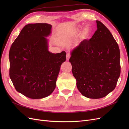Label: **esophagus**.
Listing matches in <instances>:
<instances>
[{
  "label": "esophagus",
  "instance_id": "esophagus-1",
  "mask_svg": "<svg viewBox=\"0 0 129 129\" xmlns=\"http://www.w3.org/2000/svg\"><path fill=\"white\" fill-rule=\"evenodd\" d=\"M71 57V54L70 53H67V55H66V58H67V60H69V59Z\"/></svg>",
  "mask_w": 129,
  "mask_h": 129
}]
</instances>
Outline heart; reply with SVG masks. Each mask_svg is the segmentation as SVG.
I'll list each match as a JSON object with an SVG mask.
<instances>
[{"label": "heart", "mask_w": 129, "mask_h": 129, "mask_svg": "<svg viewBox=\"0 0 129 129\" xmlns=\"http://www.w3.org/2000/svg\"><path fill=\"white\" fill-rule=\"evenodd\" d=\"M91 33V29L89 26H87L85 27V28L83 29V37L84 38H87L89 37V36L90 35Z\"/></svg>", "instance_id": "heart-1"}]
</instances>
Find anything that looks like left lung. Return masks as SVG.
Listing matches in <instances>:
<instances>
[{
	"label": "left lung",
	"mask_w": 129,
	"mask_h": 129,
	"mask_svg": "<svg viewBox=\"0 0 129 129\" xmlns=\"http://www.w3.org/2000/svg\"><path fill=\"white\" fill-rule=\"evenodd\" d=\"M96 23L91 38L74 49L69 59L77 89L92 99L103 98L114 90L120 74L118 44L102 22Z\"/></svg>",
	"instance_id": "left-lung-1"
}]
</instances>
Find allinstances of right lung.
<instances>
[{
  "instance_id": "obj_1",
  "label": "right lung",
  "mask_w": 129,
  "mask_h": 129,
  "mask_svg": "<svg viewBox=\"0 0 129 129\" xmlns=\"http://www.w3.org/2000/svg\"><path fill=\"white\" fill-rule=\"evenodd\" d=\"M52 25L28 24L22 29L9 52V75L15 90L32 99L51 94L66 53L48 50L47 39Z\"/></svg>"
}]
</instances>
